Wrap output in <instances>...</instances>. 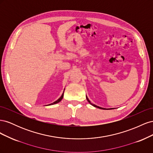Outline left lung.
Segmentation results:
<instances>
[{"label":"left lung","instance_id":"8db88e82","mask_svg":"<svg viewBox=\"0 0 153 153\" xmlns=\"http://www.w3.org/2000/svg\"><path fill=\"white\" fill-rule=\"evenodd\" d=\"M86 98H87V101H88V102H89L91 105H92V106H95V107H96V108H100V109H106V108H101V107H100V106H96V105H93V104H92L91 103V101L89 100V99L87 98V97H86ZM109 109H112V108H109Z\"/></svg>","mask_w":153,"mask_h":153}]
</instances>
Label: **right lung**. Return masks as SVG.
Returning <instances> with one entry per match:
<instances>
[{"mask_svg": "<svg viewBox=\"0 0 153 153\" xmlns=\"http://www.w3.org/2000/svg\"><path fill=\"white\" fill-rule=\"evenodd\" d=\"M63 96H64V92H63V94H62V96L60 97V98L57 100V101H55V102H53V103H51V104H50V105H53V104H55V103H59V102H60V101H61V100H62V99L63 98Z\"/></svg>", "mask_w": 153, "mask_h": 153, "instance_id": "add662e5", "label": "right lung"}]
</instances>
